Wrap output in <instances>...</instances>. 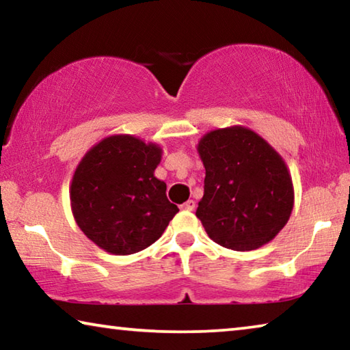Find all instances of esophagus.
I'll return each mask as SVG.
<instances>
[{
	"mask_svg": "<svg viewBox=\"0 0 350 350\" xmlns=\"http://www.w3.org/2000/svg\"><path fill=\"white\" fill-rule=\"evenodd\" d=\"M194 206H196V202H194V200H187L185 204L180 205V208L185 210V211H193Z\"/></svg>",
	"mask_w": 350,
	"mask_h": 350,
	"instance_id": "obj_1",
	"label": "esophagus"
}]
</instances>
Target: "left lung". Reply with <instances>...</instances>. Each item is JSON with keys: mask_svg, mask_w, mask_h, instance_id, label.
I'll list each match as a JSON object with an SVG mask.
<instances>
[{"mask_svg": "<svg viewBox=\"0 0 350 350\" xmlns=\"http://www.w3.org/2000/svg\"><path fill=\"white\" fill-rule=\"evenodd\" d=\"M205 167L196 216L225 248L250 252L269 244L293 210L292 176L284 159L245 126L219 128L198 144Z\"/></svg>", "mask_w": 350, "mask_h": 350, "instance_id": "left-lung-1", "label": "left lung"}]
</instances>
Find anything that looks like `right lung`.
Instances as JSON below:
<instances>
[{"label":"right lung","instance_id":"1","mask_svg":"<svg viewBox=\"0 0 350 350\" xmlns=\"http://www.w3.org/2000/svg\"><path fill=\"white\" fill-rule=\"evenodd\" d=\"M161 161V146L129 134L105 137L83 156L69 194L88 239L111 254H133L161 238L179 211L154 176Z\"/></svg>","mask_w":350,"mask_h":350}]
</instances>
